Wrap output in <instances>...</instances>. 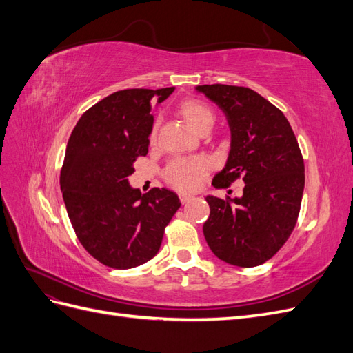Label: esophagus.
<instances>
[{
    "instance_id": "obj_1",
    "label": "esophagus",
    "mask_w": 353,
    "mask_h": 353,
    "mask_svg": "<svg viewBox=\"0 0 353 353\" xmlns=\"http://www.w3.org/2000/svg\"><path fill=\"white\" fill-rule=\"evenodd\" d=\"M179 200H181V203H183V205H184V203H187V201L191 200V197L187 196V194H181V196H179Z\"/></svg>"
}]
</instances>
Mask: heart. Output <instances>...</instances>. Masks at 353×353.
<instances>
[{
  "mask_svg": "<svg viewBox=\"0 0 353 353\" xmlns=\"http://www.w3.org/2000/svg\"><path fill=\"white\" fill-rule=\"evenodd\" d=\"M179 112L197 132H201L206 128H212L213 121H215V114H213L210 105L197 99H188L181 103ZM154 137L156 125L152 130V140ZM208 170L209 163L203 157L176 159L168 165L165 178L170 185L181 191H193L199 187L201 178L208 174Z\"/></svg>",
  "mask_w": 353,
  "mask_h": 353,
  "instance_id": "1",
  "label": "heart"
}]
</instances>
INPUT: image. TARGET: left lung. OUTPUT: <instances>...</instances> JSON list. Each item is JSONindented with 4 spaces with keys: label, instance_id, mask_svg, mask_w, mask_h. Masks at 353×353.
Instances as JSON below:
<instances>
[{
    "label": "left lung",
    "instance_id": "8db88e82",
    "mask_svg": "<svg viewBox=\"0 0 353 353\" xmlns=\"http://www.w3.org/2000/svg\"><path fill=\"white\" fill-rule=\"evenodd\" d=\"M196 90L219 105L231 130L227 165L212 185L244 183L241 197H206L210 215L203 234L221 261L241 268L262 265L290 237L301 212V148L283 112L256 91L222 83Z\"/></svg>",
    "mask_w": 353,
    "mask_h": 353
}]
</instances>
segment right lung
<instances>
[{
    "mask_svg": "<svg viewBox=\"0 0 353 353\" xmlns=\"http://www.w3.org/2000/svg\"><path fill=\"white\" fill-rule=\"evenodd\" d=\"M174 90L113 92L81 116L68 141L60 188L69 219L83 249L110 268H135L154 258L181 206L174 191L141 194L128 183L135 160L148 153L152 104Z\"/></svg>",
    "mask_w": 353,
    "mask_h": 353,
    "instance_id": "right-lung-1",
    "label": "right lung"
}]
</instances>
